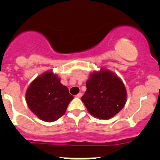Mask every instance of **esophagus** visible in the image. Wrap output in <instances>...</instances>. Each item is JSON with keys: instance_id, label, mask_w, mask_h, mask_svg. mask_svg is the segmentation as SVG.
<instances>
[{"instance_id": "34e87169", "label": "esophagus", "mask_w": 160, "mask_h": 160, "mask_svg": "<svg viewBox=\"0 0 160 160\" xmlns=\"http://www.w3.org/2000/svg\"><path fill=\"white\" fill-rule=\"evenodd\" d=\"M82 96V93L80 92V93H78V94L77 95L75 96V97H76V98H81Z\"/></svg>"}]
</instances>
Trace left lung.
<instances>
[{
	"instance_id": "obj_1",
	"label": "left lung",
	"mask_w": 160,
	"mask_h": 160,
	"mask_svg": "<svg viewBox=\"0 0 160 160\" xmlns=\"http://www.w3.org/2000/svg\"><path fill=\"white\" fill-rule=\"evenodd\" d=\"M87 90L82 101L91 115L98 119H110L124 107L127 90L122 79L106 68L90 73Z\"/></svg>"
}]
</instances>
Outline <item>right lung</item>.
I'll return each mask as SVG.
<instances>
[{"label":"right lung","mask_w":160,"mask_h":160,"mask_svg":"<svg viewBox=\"0 0 160 160\" xmlns=\"http://www.w3.org/2000/svg\"><path fill=\"white\" fill-rule=\"evenodd\" d=\"M61 78L48 70L30 83L25 93L28 107L38 118L45 122H54L65 114L73 98Z\"/></svg>","instance_id":"right-lung-1"}]
</instances>
